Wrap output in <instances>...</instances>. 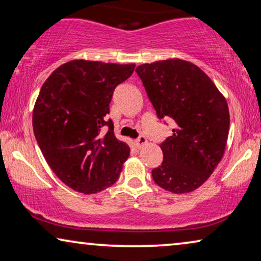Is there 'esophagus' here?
I'll return each mask as SVG.
<instances>
[{
    "label": "esophagus",
    "instance_id": "esophagus-1",
    "mask_svg": "<svg viewBox=\"0 0 261 261\" xmlns=\"http://www.w3.org/2000/svg\"><path fill=\"white\" fill-rule=\"evenodd\" d=\"M134 143H135V147H136V148H141V147L144 146V144L147 143V139L144 138L143 135H140L139 138L135 140Z\"/></svg>",
    "mask_w": 261,
    "mask_h": 261
}]
</instances>
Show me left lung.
Listing matches in <instances>:
<instances>
[{
	"instance_id": "1",
	"label": "left lung",
	"mask_w": 261,
	"mask_h": 261,
	"mask_svg": "<svg viewBox=\"0 0 261 261\" xmlns=\"http://www.w3.org/2000/svg\"><path fill=\"white\" fill-rule=\"evenodd\" d=\"M135 72L158 118L176 123L160 144L163 162L151 170L154 182L174 194L197 189L225 150L230 127L225 98L199 67L181 59L143 64Z\"/></svg>"
}]
</instances>
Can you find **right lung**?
<instances>
[{"instance_id": "obj_1", "label": "right lung", "mask_w": 261, "mask_h": 261, "mask_svg": "<svg viewBox=\"0 0 261 261\" xmlns=\"http://www.w3.org/2000/svg\"><path fill=\"white\" fill-rule=\"evenodd\" d=\"M135 65L72 61L43 84L33 114L35 138L63 183L90 195L118 181L129 147L114 135L110 102Z\"/></svg>"}]
</instances>
